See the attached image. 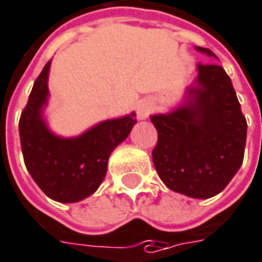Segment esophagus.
I'll return each instance as SVG.
<instances>
[{"label":"esophagus","mask_w":262,"mask_h":262,"mask_svg":"<svg viewBox=\"0 0 262 262\" xmlns=\"http://www.w3.org/2000/svg\"><path fill=\"white\" fill-rule=\"evenodd\" d=\"M150 110H152V107H150V105H149V102L146 101H141L137 105V116H138L139 120H145L147 119V116L150 115Z\"/></svg>","instance_id":"34e87169"}]
</instances>
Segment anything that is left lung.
<instances>
[{"label":"left lung","mask_w":262,"mask_h":262,"mask_svg":"<svg viewBox=\"0 0 262 262\" xmlns=\"http://www.w3.org/2000/svg\"><path fill=\"white\" fill-rule=\"evenodd\" d=\"M196 51L218 59L207 48ZM214 62V60H213ZM157 129L153 164L177 193L208 199L225 189L245 156L247 123L232 81L220 64H198L180 106L150 116Z\"/></svg>","instance_id":"1"}]
</instances>
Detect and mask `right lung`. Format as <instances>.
I'll use <instances>...</instances> for the list:
<instances>
[{
    "label": "right lung",
    "instance_id": "right-lung-1",
    "mask_svg": "<svg viewBox=\"0 0 262 262\" xmlns=\"http://www.w3.org/2000/svg\"><path fill=\"white\" fill-rule=\"evenodd\" d=\"M51 60L34 81L21 112L19 135L25 164L49 199L76 203L95 193L103 182L110 153L137 124L135 113L95 124L77 137L64 138L49 129L44 117L48 105Z\"/></svg>",
    "mask_w": 262,
    "mask_h": 262
}]
</instances>
